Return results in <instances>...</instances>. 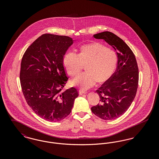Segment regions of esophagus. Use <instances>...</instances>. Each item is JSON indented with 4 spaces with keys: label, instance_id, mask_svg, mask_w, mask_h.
Segmentation results:
<instances>
[{
    "label": "esophagus",
    "instance_id": "obj_1",
    "mask_svg": "<svg viewBox=\"0 0 159 159\" xmlns=\"http://www.w3.org/2000/svg\"><path fill=\"white\" fill-rule=\"evenodd\" d=\"M79 92V94H80V95H83V93H84L86 92V91L82 90V89H80Z\"/></svg>",
    "mask_w": 159,
    "mask_h": 159
}]
</instances>
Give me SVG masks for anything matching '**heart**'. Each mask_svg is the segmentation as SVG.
I'll list each match as a JSON object with an SVG mask.
<instances>
[{"instance_id": "heart-1", "label": "heart", "mask_w": 159, "mask_h": 159, "mask_svg": "<svg viewBox=\"0 0 159 159\" xmlns=\"http://www.w3.org/2000/svg\"><path fill=\"white\" fill-rule=\"evenodd\" d=\"M118 61L117 53L101 43L93 42L81 46L79 54L70 51L66 54L63 62L68 75L78 76L86 66V72L73 81L83 89L108 81L116 70Z\"/></svg>"}]
</instances>
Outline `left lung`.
Returning a JSON list of instances; mask_svg holds the SVG:
<instances>
[{"mask_svg": "<svg viewBox=\"0 0 159 159\" xmlns=\"http://www.w3.org/2000/svg\"><path fill=\"white\" fill-rule=\"evenodd\" d=\"M103 39L117 51V68L111 78L96 92L99 103L91 107L93 113L99 118L110 120L125 113L136 96L139 71L136 58L128 45L119 37L110 31L93 35Z\"/></svg>", "mask_w": 159, "mask_h": 159, "instance_id": "left-lung-1", "label": "left lung"}]
</instances>
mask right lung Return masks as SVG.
<instances>
[{
  "label": "right lung",
  "mask_w": 159,
  "mask_h": 159,
  "mask_svg": "<svg viewBox=\"0 0 159 159\" xmlns=\"http://www.w3.org/2000/svg\"><path fill=\"white\" fill-rule=\"evenodd\" d=\"M72 44L68 36L44 34L23 55L20 79L24 98L33 111L47 121L66 117L79 96L73 87L62 91L68 80L64 55Z\"/></svg>",
  "instance_id": "obj_1"
}]
</instances>
